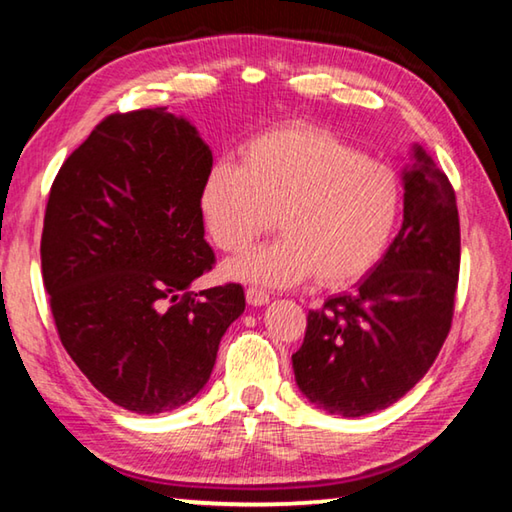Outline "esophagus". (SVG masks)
Returning a JSON list of instances; mask_svg holds the SVG:
<instances>
[{"instance_id":"34e87169","label":"esophagus","mask_w":512,"mask_h":512,"mask_svg":"<svg viewBox=\"0 0 512 512\" xmlns=\"http://www.w3.org/2000/svg\"><path fill=\"white\" fill-rule=\"evenodd\" d=\"M246 300H248V305L262 307L268 302V293L262 291V289H257V287H248L246 289Z\"/></svg>"}]
</instances>
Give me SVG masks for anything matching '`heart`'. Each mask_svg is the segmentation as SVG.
I'll return each instance as SVG.
<instances>
[{
  "instance_id": "b5f03b06",
  "label": "heart",
  "mask_w": 512,
  "mask_h": 512,
  "mask_svg": "<svg viewBox=\"0 0 512 512\" xmlns=\"http://www.w3.org/2000/svg\"><path fill=\"white\" fill-rule=\"evenodd\" d=\"M400 201V178L388 164L296 121L253 137L241 164H214L198 207L225 253L271 230L275 214L282 237L232 259L225 275L264 287H293L316 275L323 287H348L386 253Z\"/></svg>"
}]
</instances>
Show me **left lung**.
<instances>
[{"mask_svg": "<svg viewBox=\"0 0 512 512\" xmlns=\"http://www.w3.org/2000/svg\"><path fill=\"white\" fill-rule=\"evenodd\" d=\"M404 221L386 255L357 284L309 311L296 384L343 418L381 411L427 375L452 327L461 266L456 194L422 146L402 171Z\"/></svg>", "mask_w": 512, "mask_h": 512, "instance_id": "1", "label": "left lung"}]
</instances>
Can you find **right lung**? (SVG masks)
I'll return each instance as SVG.
<instances>
[{
    "label": "right lung",
    "mask_w": 512,
    "mask_h": 512,
    "mask_svg": "<svg viewBox=\"0 0 512 512\" xmlns=\"http://www.w3.org/2000/svg\"><path fill=\"white\" fill-rule=\"evenodd\" d=\"M212 151L167 108L117 112L63 162L40 257L60 343L110 402L178 409L203 391L241 284L189 291L210 271L198 196Z\"/></svg>",
    "instance_id": "obj_1"
}]
</instances>
